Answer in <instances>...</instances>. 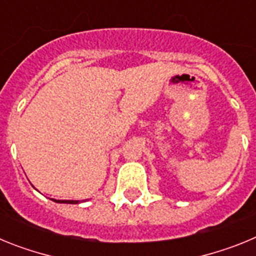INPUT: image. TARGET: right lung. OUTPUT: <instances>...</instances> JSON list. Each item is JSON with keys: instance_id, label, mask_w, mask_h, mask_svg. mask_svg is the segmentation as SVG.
I'll return each mask as SVG.
<instances>
[{"instance_id": "1", "label": "right lung", "mask_w": 256, "mask_h": 256, "mask_svg": "<svg viewBox=\"0 0 256 256\" xmlns=\"http://www.w3.org/2000/svg\"><path fill=\"white\" fill-rule=\"evenodd\" d=\"M55 202H60V204H79V200H55L52 198Z\"/></svg>"}]
</instances>
